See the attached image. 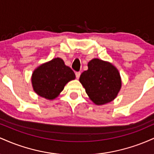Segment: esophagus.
I'll return each instance as SVG.
<instances>
[{"mask_svg": "<svg viewBox=\"0 0 154 154\" xmlns=\"http://www.w3.org/2000/svg\"><path fill=\"white\" fill-rule=\"evenodd\" d=\"M80 72H75V75H76V77H77V79H79V76H80Z\"/></svg>", "mask_w": 154, "mask_h": 154, "instance_id": "esophagus-1", "label": "esophagus"}]
</instances>
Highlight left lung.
<instances>
[{
	"instance_id": "obj_1",
	"label": "left lung",
	"mask_w": 154,
	"mask_h": 154,
	"mask_svg": "<svg viewBox=\"0 0 154 154\" xmlns=\"http://www.w3.org/2000/svg\"><path fill=\"white\" fill-rule=\"evenodd\" d=\"M88 69L83 72L79 82L89 98L96 105L112 101L122 86L119 71L114 65L98 59L88 62Z\"/></svg>"
}]
</instances>
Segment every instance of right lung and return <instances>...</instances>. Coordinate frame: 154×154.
<instances>
[{"label": "right lung", "instance_id": "add662e5", "mask_svg": "<svg viewBox=\"0 0 154 154\" xmlns=\"http://www.w3.org/2000/svg\"><path fill=\"white\" fill-rule=\"evenodd\" d=\"M75 79V72L60 58H56L38 66L32 75L34 91L48 100L56 98L67 82Z\"/></svg>", "mask_w": 154, "mask_h": 154}]
</instances>
